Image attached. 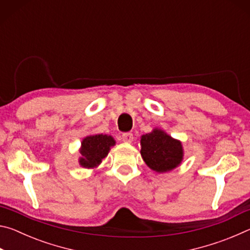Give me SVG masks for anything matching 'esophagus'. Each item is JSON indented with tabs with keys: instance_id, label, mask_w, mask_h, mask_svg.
Returning <instances> with one entry per match:
<instances>
[{
	"instance_id": "obj_1",
	"label": "esophagus",
	"mask_w": 250,
	"mask_h": 250,
	"mask_svg": "<svg viewBox=\"0 0 250 250\" xmlns=\"http://www.w3.org/2000/svg\"><path fill=\"white\" fill-rule=\"evenodd\" d=\"M122 141L125 143H131L133 141V134L130 132H125L122 134Z\"/></svg>"
}]
</instances>
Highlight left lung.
I'll return each mask as SVG.
<instances>
[{
    "instance_id": "obj_1",
    "label": "left lung",
    "mask_w": 250,
    "mask_h": 250,
    "mask_svg": "<svg viewBox=\"0 0 250 250\" xmlns=\"http://www.w3.org/2000/svg\"><path fill=\"white\" fill-rule=\"evenodd\" d=\"M140 145L143 161L151 170L158 173L174 170L183 161L182 142L162 129L154 128L150 133L143 134Z\"/></svg>"
}]
</instances>
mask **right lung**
<instances>
[{
    "label": "right lung",
    "instance_id": "add662e5",
    "mask_svg": "<svg viewBox=\"0 0 250 250\" xmlns=\"http://www.w3.org/2000/svg\"><path fill=\"white\" fill-rule=\"evenodd\" d=\"M116 146V140L108 134H91L83 139L79 149L80 167L96 168L108 155L110 149Z\"/></svg>",
    "mask_w": 250,
    "mask_h": 250
}]
</instances>
